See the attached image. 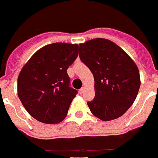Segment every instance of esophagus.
Returning <instances> with one entry per match:
<instances>
[{
    "label": "esophagus",
    "instance_id": "34e87169",
    "mask_svg": "<svg viewBox=\"0 0 158 158\" xmlns=\"http://www.w3.org/2000/svg\"><path fill=\"white\" fill-rule=\"evenodd\" d=\"M85 87H82V88L79 89V93H80V94H82V93L85 92Z\"/></svg>",
    "mask_w": 158,
    "mask_h": 158
}]
</instances>
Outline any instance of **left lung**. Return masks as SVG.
Listing matches in <instances>:
<instances>
[{
  "mask_svg": "<svg viewBox=\"0 0 158 158\" xmlns=\"http://www.w3.org/2000/svg\"><path fill=\"white\" fill-rule=\"evenodd\" d=\"M79 56L94 76L95 97L87 102L91 113L103 121L121 116L134 103L140 86L135 62L104 38L80 44Z\"/></svg>",
  "mask_w": 158,
  "mask_h": 158,
  "instance_id": "8db88e82",
  "label": "left lung"
}]
</instances>
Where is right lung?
Listing matches in <instances>:
<instances>
[{
	"instance_id": "obj_1",
	"label": "right lung",
	"mask_w": 158,
	"mask_h": 158,
	"mask_svg": "<svg viewBox=\"0 0 158 158\" xmlns=\"http://www.w3.org/2000/svg\"><path fill=\"white\" fill-rule=\"evenodd\" d=\"M79 54V45L50 44L37 51L21 69L18 95L27 113L38 121L60 123L78 93L70 87L69 67Z\"/></svg>"
}]
</instances>
